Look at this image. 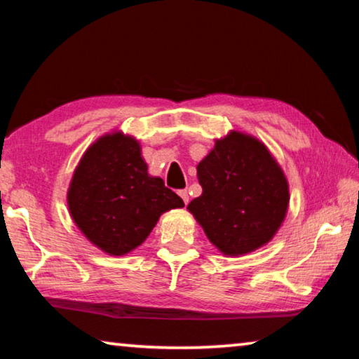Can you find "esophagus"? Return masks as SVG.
I'll use <instances>...</instances> for the list:
<instances>
[{"label": "esophagus", "mask_w": 359, "mask_h": 359, "mask_svg": "<svg viewBox=\"0 0 359 359\" xmlns=\"http://www.w3.org/2000/svg\"><path fill=\"white\" fill-rule=\"evenodd\" d=\"M179 194H180V198L184 199V203L188 204V201H190V196H188V191H187V190H180Z\"/></svg>", "instance_id": "1"}]
</instances>
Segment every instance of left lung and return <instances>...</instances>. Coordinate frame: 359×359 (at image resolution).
I'll return each mask as SVG.
<instances>
[{"label": "left lung", "mask_w": 359, "mask_h": 359, "mask_svg": "<svg viewBox=\"0 0 359 359\" xmlns=\"http://www.w3.org/2000/svg\"><path fill=\"white\" fill-rule=\"evenodd\" d=\"M201 196L188 204L208 239L226 257L267 244L288 210V182L257 137L231 131L198 165Z\"/></svg>", "instance_id": "8db88e82"}]
</instances>
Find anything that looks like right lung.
Returning a JSON list of instances; mask_svg holds the SVG:
<instances>
[{"label":"right lung","mask_w":359,"mask_h":359,"mask_svg":"<svg viewBox=\"0 0 359 359\" xmlns=\"http://www.w3.org/2000/svg\"><path fill=\"white\" fill-rule=\"evenodd\" d=\"M184 205L163 179L149 175L141 145L121 131L90 145L68 190L69 214L77 228L114 257L135 250L161 214Z\"/></svg>","instance_id":"add662e5"}]
</instances>
